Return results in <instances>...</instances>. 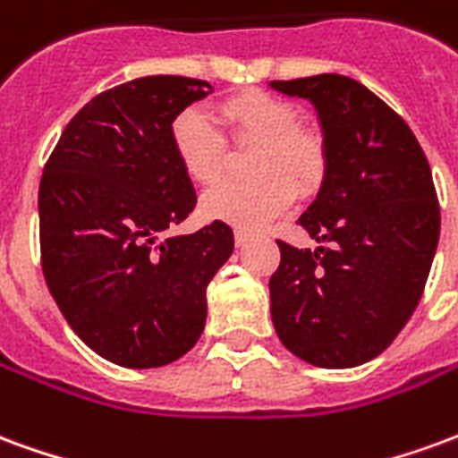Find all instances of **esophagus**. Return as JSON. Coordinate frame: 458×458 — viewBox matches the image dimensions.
<instances>
[{"label": "esophagus", "mask_w": 458, "mask_h": 458, "mask_svg": "<svg viewBox=\"0 0 458 458\" xmlns=\"http://www.w3.org/2000/svg\"><path fill=\"white\" fill-rule=\"evenodd\" d=\"M248 240H250V230L235 228V242H238V245H245Z\"/></svg>", "instance_id": "1"}]
</instances>
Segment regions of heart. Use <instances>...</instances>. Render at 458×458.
Listing matches in <instances>:
<instances>
[{
  "mask_svg": "<svg viewBox=\"0 0 458 458\" xmlns=\"http://www.w3.org/2000/svg\"><path fill=\"white\" fill-rule=\"evenodd\" d=\"M218 113L233 144H252L245 161V171L252 179L208 191L200 200L208 218L258 228L289 208L294 191L299 196H311L324 183L327 140L317 127L297 122L294 105L284 98L248 90L225 98ZM169 141L191 181L213 186L223 179L228 147L208 114L196 107L181 110L171 120Z\"/></svg>",
  "mask_w": 458,
  "mask_h": 458,
  "instance_id": "1",
  "label": "heart"
}]
</instances>
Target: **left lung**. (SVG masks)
I'll return each instance as SVG.
<instances>
[{"mask_svg":"<svg viewBox=\"0 0 458 458\" xmlns=\"http://www.w3.org/2000/svg\"><path fill=\"white\" fill-rule=\"evenodd\" d=\"M314 103L328 149L317 200L299 218L318 250L277 240L272 324L318 368H353L393 344L422 299L439 242L429 161L407 122L353 78L272 81Z\"/></svg>","mask_w":458,"mask_h":458,"instance_id":"8db88e82","label":"left lung"}]
</instances>
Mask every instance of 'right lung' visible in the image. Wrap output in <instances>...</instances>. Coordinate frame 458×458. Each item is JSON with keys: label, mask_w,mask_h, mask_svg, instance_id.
I'll return each instance as SVG.
<instances>
[{"label": "right lung", "mask_w": 458, "mask_h": 458, "mask_svg": "<svg viewBox=\"0 0 458 458\" xmlns=\"http://www.w3.org/2000/svg\"><path fill=\"white\" fill-rule=\"evenodd\" d=\"M213 88L149 75L83 105L46 161L38 238L46 284L78 336L122 368H159L189 353L206 327V287L233 255L213 220L157 242L196 208L171 149V120Z\"/></svg>", "instance_id": "right-lung-1"}]
</instances>
